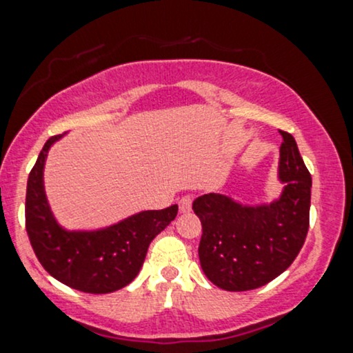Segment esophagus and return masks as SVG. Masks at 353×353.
Wrapping results in <instances>:
<instances>
[{"label": "esophagus", "mask_w": 353, "mask_h": 353, "mask_svg": "<svg viewBox=\"0 0 353 353\" xmlns=\"http://www.w3.org/2000/svg\"><path fill=\"white\" fill-rule=\"evenodd\" d=\"M179 210L182 214H188V212L192 210V197L190 195H184V197L179 199Z\"/></svg>", "instance_id": "34e87169"}]
</instances>
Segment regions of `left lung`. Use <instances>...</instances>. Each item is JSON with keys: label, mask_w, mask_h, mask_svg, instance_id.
Returning a JSON list of instances; mask_svg holds the SVG:
<instances>
[{"label": "left lung", "mask_w": 353, "mask_h": 353, "mask_svg": "<svg viewBox=\"0 0 353 353\" xmlns=\"http://www.w3.org/2000/svg\"><path fill=\"white\" fill-rule=\"evenodd\" d=\"M278 179L283 190L270 203L245 205L223 194H203L192 203L202 222L199 260L207 278L225 291L265 286L286 271L309 230L312 179L296 139L284 133Z\"/></svg>", "instance_id": "8db88e82"}]
</instances>
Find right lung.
I'll list each match as a JSON object with an SVG mask.
<instances>
[{
	"mask_svg": "<svg viewBox=\"0 0 353 353\" xmlns=\"http://www.w3.org/2000/svg\"><path fill=\"white\" fill-rule=\"evenodd\" d=\"M63 134L46 141L29 172L26 190V232L44 270L67 286L90 294L121 290L136 278L148 246L176 219L177 205L143 210L118 223L95 230H67L50 210L44 189L48 152Z\"/></svg>",
	"mask_w": 353,
	"mask_h": 353,
	"instance_id": "add662e5",
	"label": "right lung"
}]
</instances>
